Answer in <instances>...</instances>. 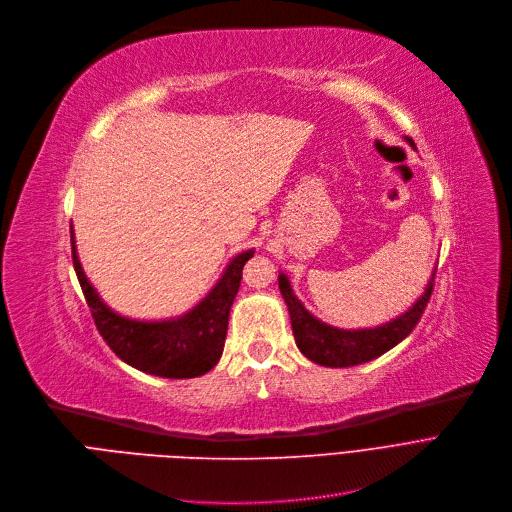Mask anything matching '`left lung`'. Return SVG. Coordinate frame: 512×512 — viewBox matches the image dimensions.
Wrapping results in <instances>:
<instances>
[{
  "label": "left lung",
  "instance_id": "left-lung-1",
  "mask_svg": "<svg viewBox=\"0 0 512 512\" xmlns=\"http://www.w3.org/2000/svg\"><path fill=\"white\" fill-rule=\"evenodd\" d=\"M408 141L412 143V139ZM433 281H435V273L425 289L423 298L406 314L398 316V319L389 321L377 329H360V331L335 329L321 321H316L294 296V291H291L285 275H279V289L287 302L289 316H291V329H294V337L300 352L312 362L323 364V367L342 369V367H354V364L379 358L381 354L400 344L406 335H410V331L417 327L427 308V302L433 291Z\"/></svg>",
  "mask_w": 512,
  "mask_h": 512
}]
</instances>
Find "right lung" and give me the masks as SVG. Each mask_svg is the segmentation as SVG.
<instances>
[{"label": "right lung", "instance_id": "add662e5", "mask_svg": "<svg viewBox=\"0 0 512 512\" xmlns=\"http://www.w3.org/2000/svg\"><path fill=\"white\" fill-rule=\"evenodd\" d=\"M72 243V264L91 310L93 323L110 350L131 367L166 379H191L208 373L223 354L229 310L241 283V271L254 250L231 260L223 279L191 312L177 321L137 323L114 314L89 285Z\"/></svg>", "mask_w": 512, "mask_h": 512}]
</instances>
